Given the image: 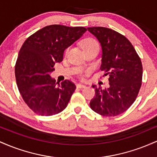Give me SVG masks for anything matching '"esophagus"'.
<instances>
[{
	"mask_svg": "<svg viewBox=\"0 0 157 157\" xmlns=\"http://www.w3.org/2000/svg\"><path fill=\"white\" fill-rule=\"evenodd\" d=\"M86 85L81 84V83H77V87L79 88V89H83V88H86Z\"/></svg>",
	"mask_w": 157,
	"mask_h": 157,
	"instance_id": "obj_1",
	"label": "esophagus"
}]
</instances>
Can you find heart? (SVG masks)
<instances>
[{
    "mask_svg": "<svg viewBox=\"0 0 157 157\" xmlns=\"http://www.w3.org/2000/svg\"><path fill=\"white\" fill-rule=\"evenodd\" d=\"M81 45H82V47L83 48V50L94 47V46H99L97 41L93 38H86L83 40L82 41Z\"/></svg>",
    "mask_w": 157,
    "mask_h": 157,
    "instance_id": "1",
    "label": "heart"
}]
</instances>
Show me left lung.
Instances as JSON below:
<instances>
[{
    "label": "left lung",
    "mask_w": 157,
    "mask_h": 157,
    "mask_svg": "<svg viewBox=\"0 0 157 157\" xmlns=\"http://www.w3.org/2000/svg\"><path fill=\"white\" fill-rule=\"evenodd\" d=\"M102 48V71L109 75V87L97 88L90 102L94 111L105 117L121 114L134 103L142 85V66L140 57L125 36L105 27H89Z\"/></svg>",
    "instance_id": "1"
}]
</instances>
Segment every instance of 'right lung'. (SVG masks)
<instances>
[{"instance_id":"right-lung-1","label":"right lung","mask_w":157,"mask_h":157,"mask_svg":"<svg viewBox=\"0 0 157 157\" xmlns=\"http://www.w3.org/2000/svg\"><path fill=\"white\" fill-rule=\"evenodd\" d=\"M86 32L81 26L50 25L23 43L15 65L16 82L24 102L35 113L52 116L66 108L76 86L68 80L57 85L50 75L54 65L63 60L65 50Z\"/></svg>"}]
</instances>
